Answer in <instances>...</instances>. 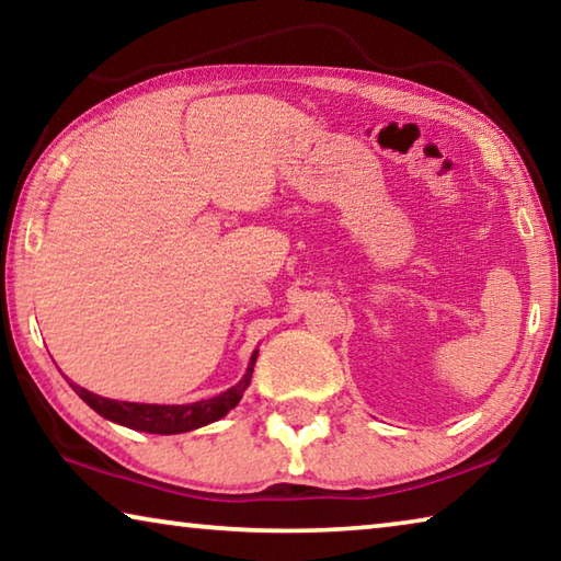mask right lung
Returning a JSON list of instances; mask_svg holds the SVG:
<instances>
[{
    "label": "right lung",
    "instance_id": "1",
    "mask_svg": "<svg viewBox=\"0 0 561 561\" xmlns=\"http://www.w3.org/2000/svg\"><path fill=\"white\" fill-rule=\"evenodd\" d=\"M254 360H257V351H254L250 358V366L242 376V381L227 388L225 393L207 398V401H197V403H185V405H158V403H128V401H111V398H103L87 391V388L71 383L76 393L81 396L83 403H89L93 411L99 415L108 417V421L126 425V428L133 431H144V433H156V435H175V433H187L195 428H203L207 423L220 421L222 415H227L232 408L240 403L242 393L247 391V386L252 381V371H254Z\"/></svg>",
    "mask_w": 561,
    "mask_h": 561
}]
</instances>
